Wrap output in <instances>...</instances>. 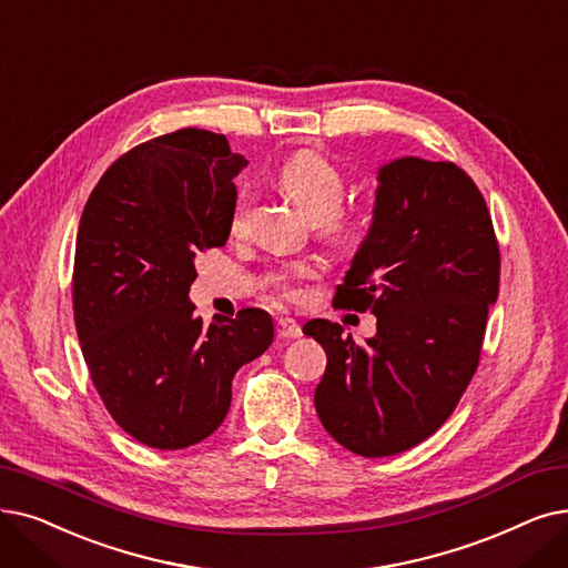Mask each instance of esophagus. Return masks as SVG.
Segmentation results:
<instances>
[{"label": "esophagus", "instance_id": "obj_1", "mask_svg": "<svg viewBox=\"0 0 568 568\" xmlns=\"http://www.w3.org/2000/svg\"><path fill=\"white\" fill-rule=\"evenodd\" d=\"M278 336H281V338H285V341H290V338H300V336H302V327H300L297 320H292V317H281V320H278Z\"/></svg>", "mask_w": 568, "mask_h": 568}]
</instances>
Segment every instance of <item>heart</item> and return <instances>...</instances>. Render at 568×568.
Wrapping results in <instances>:
<instances>
[{
	"label": "heart",
	"mask_w": 568,
	"mask_h": 568,
	"mask_svg": "<svg viewBox=\"0 0 568 568\" xmlns=\"http://www.w3.org/2000/svg\"><path fill=\"white\" fill-rule=\"evenodd\" d=\"M278 187L297 204L313 223H317L320 234L329 241H343L348 239L355 230L353 217L341 209L345 200V179L334 162H329L325 155L315 151H300L292 158H287L278 174H276ZM251 215V192L241 190L232 213V230L241 232L248 225ZM311 276L308 266H294L281 274H274L268 278V285L274 287L281 300L294 302L300 297V292L294 290V281Z\"/></svg>",
	"instance_id": "obj_1"
}]
</instances>
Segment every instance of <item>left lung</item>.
I'll return each mask as SVG.
<instances>
[{
    "mask_svg": "<svg viewBox=\"0 0 568 568\" xmlns=\"http://www.w3.org/2000/svg\"><path fill=\"white\" fill-rule=\"evenodd\" d=\"M499 243L476 183L453 162L399 158L378 169L374 223L334 306L372 311L364 345L329 320L304 334L327 353L320 423L362 457L404 453L448 420L471 383L499 294Z\"/></svg>",
    "mask_w": 568,
    "mask_h": 568,
    "instance_id": "8db88e82",
    "label": "left lung"
}]
</instances>
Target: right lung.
<instances>
[{"label":"right lung","instance_id":"obj_1","mask_svg":"<svg viewBox=\"0 0 568 568\" xmlns=\"http://www.w3.org/2000/svg\"><path fill=\"white\" fill-rule=\"evenodd\" d=\"M245 164L223 134L176 130L118 158L83 209L73 260L81 351L113 420L148 448L211 436L234 374L274 341L266 311L204 327L187 297L194 260L230 239Z\"/></svg>","mask_w":568,"mask_h":568}]
</instances>
